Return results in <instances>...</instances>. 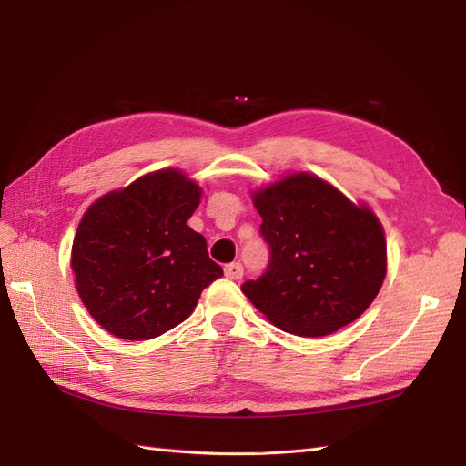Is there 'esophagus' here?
I'll list each match as a JSON object with an SVG mask.
<instances>
[{
	"label": "esophagus",
	"instance_id": "1",
	"mask_svg": "<svg viewBox=\"0 0 466 466\" xmlns=\"http://www.w3.org/2000/svg\"><path fill=\"white\" fill-rule=\"evenodd\" d=\"M225 276L229 279H241L243 278V264L241 262H231L223 268Z\"/></svg>",
	"mask_w": 466,
	"mask_h": 466
}]
</instances>
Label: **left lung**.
<instances>
[{
    "instance_id": "left-lung-1",
    "label": "left lung",
    "mask_w": 466,
    "mask_h": 466,
    "mask_svg": "<svg viewBox=\"0 0 466 466\" xmlns=\"http://www.w3.org/2000/svg\"><path fill=\"white\" fill-rule=\"evenodd\" d=\"M270 258L243 293L278 329L327 336L371 305L387 272L383 228L319 177L299 173L255 194Z\"/></svg>"
}]
</instances>
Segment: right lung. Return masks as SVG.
<instances>
[{
  "label": "right lung",
  "mask_w": 466,
  "mask_h": 466,
  "mask_svg": "<svg viewBox=\"0 0 466 466\" xmlns=\"http://www.w3.org/2000/svg\"><path fill=\"white\" fill-rule=\"evenodd\" d=\"M200 188L167 168L96 200L72 247L81 301L105 330L124 340H149L194 311L200 293L223 276L206 238L187 221Z\"/></svg>",
  "instance_id": "1"
}]
</instances>
